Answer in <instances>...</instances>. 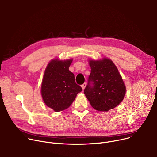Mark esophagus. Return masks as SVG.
I'll return each instance as SVG.
<instances>
[{"label":"esophagus","instance_id":"esophagus-1","mask_svg":"<svg viewBox=\"0 0 157 157\" xmlns=\"http://www.w3.org/2000/svg\"><path fill=\"white\" fill-rule=\"evenodd\" d=\"M86 83H83V85H81V87H82V88H83V90H84V89H85V88L86 87Z\"/></svg>","mask_w":157,"mask_h":157}]
</instances>
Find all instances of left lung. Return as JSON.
I'll list each match as a JSON object with an SVG mask.
<instances>
[{"label":"left lung","mask_w":157,"mask_h":157,"mask_svg":"<svg viewBox=\"0 0 157 157\" xmlns=\"http://www.w3.org/2000/svg\"><path fill=\"white\" fill-rule=\"evenodd\" d=\"M91 72L84 94L92 107L99 111L114 108L124 98L126 87L114 63L109 59L89 60Z\"/></svg>","instance_id":"obj_1"}]
</instances>
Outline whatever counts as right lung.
Listing matches in <instances>:
<instances>
[{
  "mask_svg": "<svg viewBox=\"0 0 157 157\" xmlns=\"http://www.w3.org/2000/svg\"><path fill=\"white\" fill-rule=\"evenodd\" d=\"M72 59L59 60L55 59L48 64L41 85L44 102L55 112L67 109L82 88L75 82L69 66Z\"/></svg>",
  "mask_w": 157,
  "mask_h": 157,
  "instance_id": "add662e5",
  "label": "right lung"
}]
</instances>
